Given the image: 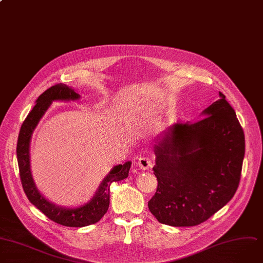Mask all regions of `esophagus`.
<instances>
[{
    "label": "esophagus",
    "instance_id": "34e87169",
    "mask_svg": "<svg viewBox=\"0 0 263 263\" xmlns=\"http://www.w3.org/2000/svg\"><path fill=\"white\" fill-rule=\"evenodd\" d=\"M137 165H138V167H139L140 170L147 171V170H149V168L152 167L153 161H152L149 158H147V157H140V158L138 159Z\"/></svg>",
    "mask_w": 263,
    "mask_h": 263
}]
</instances>
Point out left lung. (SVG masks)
I'll use <instances>...</instances> for the list:
<instances>
[{"label":"left lung","instance_id":"1","mask_svg":"<svg viewBox=\"0 0 263 263\" xmlns=\"http://www.w3.org/2000/svg\"><path fill=\"white\" fill-rule=\"evenodd\" d=\"M220 99L197 122L175 124L155 139L158 180L148 209L160 223L194 227L206 221L234 197L246 153L236 112Z\"/></svg>","mask_w":263,"mask_h":263}]
</instances>
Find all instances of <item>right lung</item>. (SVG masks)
I'll return each instance as SVG.
<instances>
[{"mask_svg":"<svg viewBox=\"0 0 263 263\" xmlns=\"http://www.w3.org/2000/svg\"><path fill=\"white\" fill-rule=\"evenodd\" d=\"M80 99L81 96L72 87L63 83L57 84L45 90L36 99L35 105L23 122L16 145L20 177H21L22 186L28 200L55 223L69 228H83L97 223L108 210L111 183L126 179L132 166L130 161H127L124 164L114 166L102 180L93 197L86 203L78 206L66 208L58 205L40 193L34 183L30 166V141L32 134L40 120L43 118L54 101L69 102V101H78Z\"/></svg>","mask_w":263,"mask_h":263,"instance_id":"add662e5","label":"right lung"}]
</instances>
